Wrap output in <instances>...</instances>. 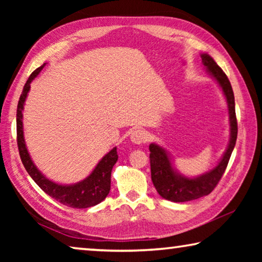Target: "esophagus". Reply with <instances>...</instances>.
Masks as SVG:
<instances>
[{"instance_id": "1", "label": "esophagus", "mask_w": 262, "mask_h": 262, "mask_svg": "<svg viewBox=\"0 0 262 262\" xmlns=\"http://www.w3.org/2000/svg\"><path fill=\"white\" fill-rule=\"evenodd\" d=\"M148 136H149L148 133L144 129H135L130 134V141L135 144H142V143H145V142L148 141V139H149Z\"/></svg>"}]
</instances>
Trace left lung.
Here are the masks:
<instances>
[{
    "instance_id": "8db88e82",
    "label": "left lung",
    "mask_w": 262,
    "mask_h": 262,
    "mask_svg": "<svg viewBox=\"0 0 262 262\" xmlns=\"http://www.w3.org/2000/svg\"><path fill=\"white\" fill-rule=\"evenodd\" d=\"M202 63L208 74L215 79L222 89V92L227 99L230 121V141L228 148L222 156L217 165L206 173L194 178H188L179 173L172 165L171 156L165 149L156 143L149 145L150 150V167H151V180L158 194L165 200L172 202H186L195 199L206 196L219 184L228 166L229 159L231 157L237 140V119L234 108V96L229 78L224 74L214 59L207 53L201 54Z\"/></svg>"
}]
</instances>
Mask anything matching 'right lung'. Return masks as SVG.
Wrapping results in <instances>:
<instances>
[{"instance_id": "obj_1", "label": "right lung", "mask_w": 262, "mask_h": 262, "mask_svg": "<svg viewBox=\"0 0 262 262\" xmlns=\"http://www.w3.org/2000/svg\"><path fill=\"white\" fill-rule=\"evenodd\" d=\"M46 63H43L41 67L35 69L31 74L28 81H26L23 92H21L20 98L17 105V144H18L19 156L25 170L28 171L31 178L34 180V183L40 187L43 192L50 195L53 199L64 206L77 208H89L98 205L107 196L111 189V172L114 164L118 161L117 148H113L110 152L100 159L97 164L94 171L89 174L85 179L78 181L76 184L72 185H61L56 184L54 181L46 178L31 158L30 154L26 148L24 140V130H23V110L25 105L26 97L30 91V84L33 79L38 76Z\"/></svg>"}]
</instances>
